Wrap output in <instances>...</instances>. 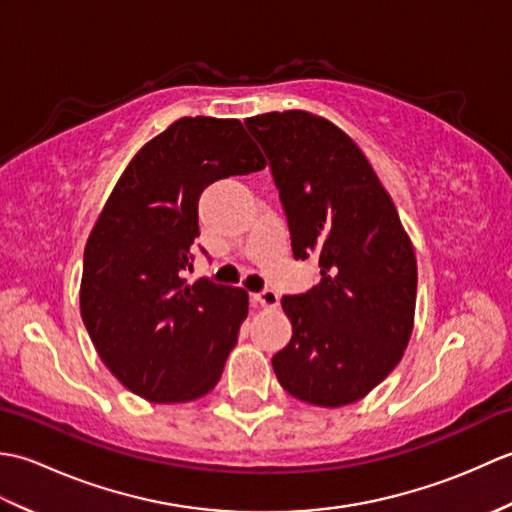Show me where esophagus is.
<instances>
[{
	"label": "esophagus",
	"mask_w": 512,
	"mask_h": 512,
	"mask_svg": "<svg viewBox=\"0 0 512 512\" xmlns=\"http://www.w3.org/2000/svg\"><path fill=\"white\" fill-rule=\"evenodd\" d=\"M250 299H253L257 306H262V308H277L279 306V295H277L275 290L253 292V295H250Z\"/></svg>",
	"instance_id": "34e87169"
}]
</instances>
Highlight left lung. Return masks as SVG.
I'll use <instances>...</instances> for the list:
<instances>
[{
	"label": "left lung",
	"mask_w": 512,
	"mask_h": 512,
	"mask_svg": "<svg viewBox=\"0 0 512 512\" xmlns=\"http://www.w3.org/2000/svg\"><path fill=\"white\" fill-rule=\"evenodd\" d=\"M270 160L297 259L321 281L284 297L292 339L273 356L290 396L317 407L365 398L394 369L413 330L418 266L389 193L354 140L303 110L250 116Z\"/></svg>",
	"instance_id": "1"
}]
</instances>
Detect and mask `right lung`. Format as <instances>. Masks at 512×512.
Masks as SVG:
<instances>
[{
  "label": "right lung",
  "instance_id": "obj_1",
  "mask_svg": "<svg viewBox=\"0 0 512 512\" xmlns=\"http://www.w3.org/2000/svg\"><path fill=\"white\" fill-rule=\"evenodd\" d=\"M237 118L184 116L129 162L83 253L81 317L105 367L151 402H189L217 385L239 325L244 288L187 284L211 182L262 171Z\"/></svg>",
  "mask_w": 512,
  "mask_h": 512
}]
</instances>
